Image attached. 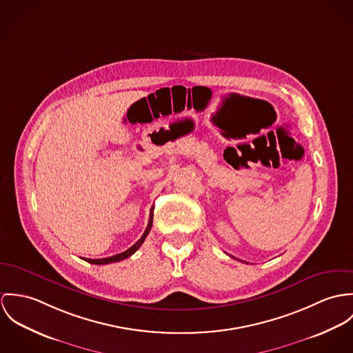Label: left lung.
<instances>
[{
    "label": "left lung",
    "mask_w": 353,
    "mask_h": 353,
    "mask_svg": "<svg viewBox=\"0 0 353 353\" xmlns=\"http://www.w3.org/2000/svg\"><path fill=\"white\" fill-rule=\"evenodd\" d=\"M232 257H233V256H232ZM233 259H235V257H233Z\"/></svg>",
    "instance_id": "8db88e82"
}]
</instances>
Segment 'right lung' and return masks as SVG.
I'll use <instances>...</instances> for the list:
<instances>
[{
	"mask_svg": "<svg viewBox=\"0 0 353 353\" xmlns=\"http://www.w3.org/2000/svg\"><path fill=\"white\" fill-rule=\"evenodd\" d=\"M153 211H154V207H152V210H150V216H149V223H148V228H146V230H145V233L143 235L131 246V248H128L125 252H123V253H119V254H115V256H111V257H105V259H83L85 261H88V263H90V264H96V265H104V264H111V263H117V261H121V260H124V259H127V257H130L131 254H134L138 249H139V246L143 243V241L146 239V236L149 234V232H150V229H152V226H153Z\"/></svg>",
	"mask_w": 353,
	"mask_h": 353,
	"instance_id": "right-lung-1",
	"label": "right lung"
}]
</instances>
